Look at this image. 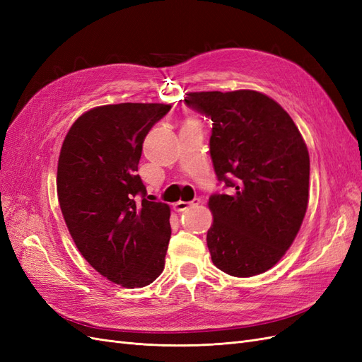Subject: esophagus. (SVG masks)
<instances>
[{
  "label": "esophagus",
  "mask_w": 362,
  "mask_h": 362,
  "mask_svg": "<svg viewBox=\"0 0 362 362\" xmlns=\"http://www.w3.org/2000/svg\"><path fill=\"white\" fill-rule=\"evenodd\" d=\"M201 204V199L199 198H196V199H193L192 202H177L173 205V208L177 211H184V210H187V208H190V206H196V205H199Z\"/></svg>",
  "instance_id": "1"
}]
</instances>
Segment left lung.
<instances>
[{"instance_id":"obj_1","label":"left lung","mask_w":362,"mask_h":362,"mask_svg":"<svg viewBox=\"0 0 362 362\" xmlns=\"http://www.w3.org/2000/svg\"><path fill=\"white\" fill-rule=\"evenodd\" d=\"M210 116V154L229 194H213L206 246L217 269L249 278L272 269L298 235L308 206L310 154L290 115L257 90L190 92Z\"/></svg>"}]
</instances>
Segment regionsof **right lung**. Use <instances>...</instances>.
<instances>
[{"instance_id": "obj_1", "label": "right lung", "mask_w": 362, "mask_h": 362, "mask_svg": "<svg viewBox=\"0 0 362 362\" xmlns=\"http://www.w3.org/2000/svg\"><path fill=\"white\" fill-rule=\"evenodd\" d=\"M169 110L157 103L95 107L75 120L60 149L57 196L74 243L125 288L149 286L164 269L170 208L148 201L137 169L148 131Z\"/></svg>"}]
</instances>
